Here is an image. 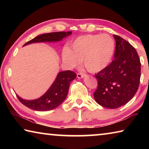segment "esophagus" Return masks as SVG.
Wrapping results in <instances>:
<instances>
[{
    "label": "esophagus",
    "mask_w": 149,
    "mask_h": 149,
    "mask_svg": "<svg viewBox=\"0 0 149 149\" xmlns=\"http://www.w3.org/2000/svg\"><path fill=\"white\" fill-rule=\"evenodd\" d=\"M85 75L84 74H77V78H79V79H81V78L85 77Z\"/></svg>",
    "instance_id": "1"
}]
</instances>
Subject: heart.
I'll use <instances>...</instances> for the list:
<instances>
[{"instance_id":"obj_1","label":"heart","mask_w":149,"mask_h":149,"mask_svg":"<svg viewBox=\"0 0 149 149\" xmlns=\"http://www.w3.org/2000/svg\"><path fill=\"white\" fill-rule=\"evenodd\" d=\"M115 51L114 40L108 34L85 35L78 37L70 46L62 49V59L68 68L82 62L87 71L99 72L110 64Z\"/></svg>"}]
</instances>
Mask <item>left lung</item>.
Returning <instances> with one entry per match:
<instances>
[{"mask_svg":"<svg viewBox=\"0 0 149 149\" xmlns=\"http://www.w3.org/2000/svg\"><path fill=\"white\" fill-rule=\"evenodd\" d=\"M116 49L114 60L95 75L98 87L95 101L103 107L114 109L130 101L139 88L141 62L137 51L129 42L114 35Z\"/></svg>","mask_w":149,"mask_h":149,"instance_id":"8db88e82","label":"left lung"}]
</instances>
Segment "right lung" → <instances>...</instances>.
<instances>
[{"instance_id":"1","label":"right lung","mask_w":149,"mask_h":149,"mask_svg":"<svg viewBox=\"0 0 149 149\" xmlns=\"http://www.w3.org/2000/svg\"><path fill=\"white\" fill-rule=\"evenodd\" d=\"M71 34L72 31L41 34L26 42L24 46L35 42H58ZM75 77L76 74L70 70L60 72L49 89L38 99L26 100L22 99L17 95L16 96L22 104L32 110L42 112L54 109L61 104L65 99L68 93L70 83L75 79Z\"/></svg>"}]
</instances>
